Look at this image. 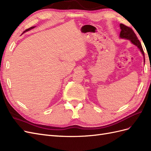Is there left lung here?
<instances>
[{"instance_id":"obj_1","label":"left lung","mask_w":151,"mask_h":151,"mask_svg":"<svg viewBox=\"0 0 151 151\" xmlns=\"http://www.w3.org/2000/svg\"><path fill=\"white\" fill-rule=\"evenodd\" d=\"M120 29H121L120 37L122 38H125L127 40H130L132 43L136 45V46L140 49V52H142V55H144V62H145L144 52L142 47L140 41L139 40L137 36V35L134 33L133 29H132L131 28H130V27L125 26L123 24H120Z\"/></svg>"}]
</instances>
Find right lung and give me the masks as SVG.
Returning a JSON list of instances; mask_svg holds the SVG:
<instances>
[{"label": "right lung", "instance_id": "1", "mask_svg": "<svg viewBox=\"0 0 151 151\" xmlns=\"http://www.w3.org/2000/svg\"><path fill=\"white\" fill-rule=\"evenodd\" d=\"M35 26H33V27H31V28H28V29H26L25 30V31H29V30H30V29H33V28H34Z\"/></svg>", "mask_w": 151, "mask_h": 151}]
</instances>
